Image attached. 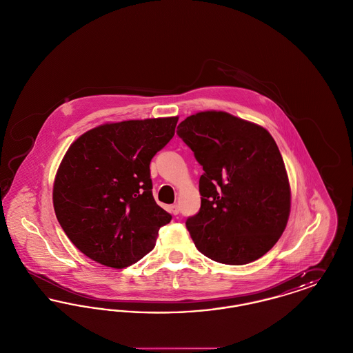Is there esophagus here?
I'll return each mask as SVG.
<instances>
[{
	"label": "esophagus",
	"instance_id": "obj_1",
	"mask_svg": "<svg viewBox=\"0 0 353 353\" xmlns=\"http://www.w3.org/2000/svg\"><path fill=\"white\" fill-rule=\"evenodd\" d=\"M169 212H170V214H173V216H177L179 214V205L177 203H174V205H170L169 206Z\"/></svg>",
	"mask_w": 353,
	"mask_h": 353
}]
</instances>
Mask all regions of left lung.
Listing matches in <instances>:
<instances>
[{"instance_id":"1","label":"left lung","mask_w":353,"mask_h":353,"mask_svg":"<svg viewBox=\"0 0 353 353\" xmlns=\"http://www.w3.org/2000/svg\"><path fill=\"white\" fill-rule=\"evenodd\" d=\"M202 165L201 208L186 229L205 256L246 265L263 256L285 232L291 189L269 131L223 111H202L177 127Z\"/></svg>"}]
</instances>
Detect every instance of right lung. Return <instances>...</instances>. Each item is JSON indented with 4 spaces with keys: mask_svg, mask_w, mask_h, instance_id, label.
I'll list each match as a JSON object with an SVG mask.
<instances>
[{
    "mask_svg": "<svg viewBox=\"0 0 353 353\" xmlns=\"http://www.w3.org/2000/svg\"><path fill=\"white\" fill-rule=\"evenodd\" d=\"M179 117L104 123L81 134L52 186L55 216L90 259L112 269L136 263L172 216L152 194V157L168 144Z\"/></svg>",
    "mask_w": 353,
    "mask_h": 353,
    "instance_id": "1",
    "label": "right lung"
}]
</instances>
